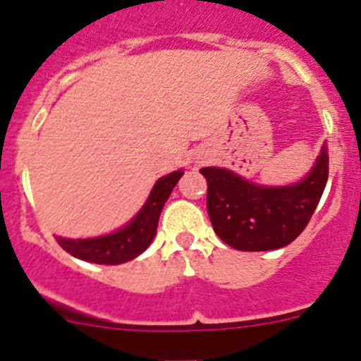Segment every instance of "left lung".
Masks as SVG:
<instances>
[{"label": "left lung", "mask_w": 361, "mask_h": 361, "mask_svg": "<svg viewBox=\"0 0 361 361\" xmlns=\"http://www.w3.org/2000/svg\"><path fill=\"white\" fill-rule=\"evenodd\" d=\"M207 214L214 232L239 251H267L290 245L307 227L329 180L323 147L311 173L290 187H260L220 167H202Z\"/></svg>", "instance_id": "obj_1"}]
</instances>
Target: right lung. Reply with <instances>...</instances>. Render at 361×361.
Returning a JSON list of instances; mask_svg holds the SVG:
<instances>
[{
    "label": "right lung",
    "instance_id": "1",
    "mask_svg": "<svg viewBox=\"0 0 361 361\" xmlns=\"http://www.w3.org/2000/svg\"><path fill=\"white\" fill-rule=\"evenodd\" d=\"M181 176H183V171H174V173L160 178L143 209L136 214V218L129 225L120 228L118 232L103 235V238L78 239V241L59 238L57 241H59L61 248L80 260L94 262V264L116 265L133 260L134 257L143 253L150 246L152 239L157 232L160 211Z\"/></svg>",
    "mask_w": 361,
    "mask_h": 361
}]
</instances>
